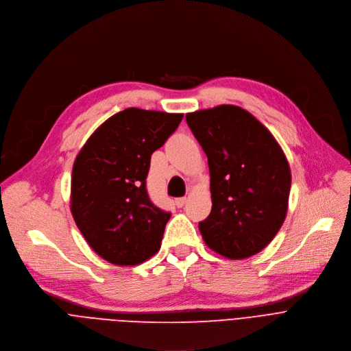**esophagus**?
<instances>
[{"label": "esophagus", "instance_id": "esophagus-1", "mask_svg": "<svg viewBox=\"0 0 351 351\" xmlns=\"http://www.w3.org/2000/svg\"><path fill=\"white\" fill-rule=\"evenodd\" d=\"M185 203H186V197H185V196H182V197H177V199H176V204H177V207H182Z\"/></svg>", "mask_w": 351, "mask_h": 351}]
</instances>
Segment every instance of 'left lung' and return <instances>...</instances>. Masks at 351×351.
Listing matches in <instances>:
<instances>
[{"instance_id": "obj_1", "label": "left lung", "mask_w": 351, "mask_h": 351, "mask_svg": "<svg viewBox=\"0 0 351 351\" xmlns=\"http://www.w3.org/2000/svg\"><path fill=\"white\" fill-rule=\"evenodd\" d=\"M185 119L210 170L213 206L199 223L206 245L228 258L258 253L287 217L292 180L281 147L239 106L221 105Z\"/></svg>"}]
</instances>
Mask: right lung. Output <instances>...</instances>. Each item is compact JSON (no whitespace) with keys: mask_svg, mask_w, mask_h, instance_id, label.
Instances as JSON below:
<instances>
[{"mask_svg":"<svg viewBox=\"0 0 351 351\" xmlns=\"http://www.w3.org/2000/svg\"><path fill=\"white\" fill-rule=\"evenodd\" d=\"M182 114L128 108L108 119L76 158L72 215L102 258L134 265L154 256L171 216L151 200L152 154L177 130Z\"/></svg>","mask_w":351,"mask_h":351,"instance_id":"1","label":"right lung"}]
</instances>
